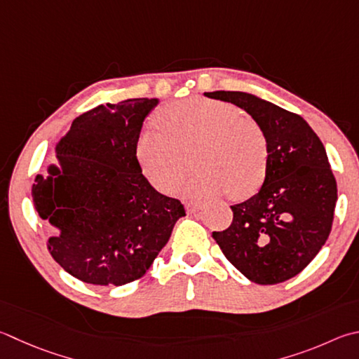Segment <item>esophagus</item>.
Returning <instances> with one entry per match:
<instances>
[{
	"label": "esophagus",
	"instance_id": "34e87169",
	"mask_svg": "<svg viewBox=\"0 0 359 359\" xmlns=\"http://www.w3.org/2000/svg\"><path fill=\"white\" fill-rule=\"evenodd\" d=\"M185 208H187L188 213H196V212L201 210L202 205H201V204H196V202H187Z\"/></svg>",
	"mask_w": 359,
	"mask_h": 359
}]
</instances>
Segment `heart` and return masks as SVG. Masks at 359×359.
Returning <instances> with one entry per match:
<instances>
[{"mask_svg": "<svg viewBox=\"0 0 359 359\" xmlns=\"http://www.w3.org/2000/svg\"><path fill=\"white\" fill-rule=\"evenodd\" d=\"M160 116L165 130L147 127L136 141V160L152 187L171 191L193 153L197 169L174 193L202 199L229 191L246 198L259 190L270 160L259 122L231 103L202 97L171 103Z\"/></svg>", "mask_w": 359, "mask_h": 359, "instance_id": "1", "label": "heart"}]
</instances>
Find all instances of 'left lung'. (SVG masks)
<instances>
[{"label": "left lung", "mask_w": 359, "mask_h": 359, "mask_svg": "<svg viewBox=\"0 0 359 359\" xmlns=\"http://www.w3.org/2000/svg\"><path fill=\"white\" fill-rule=\"evenodd\" d=\"M204 95L245 109L262 126L270 146L262 187L231 205L232 224L213 232V238L250 281H287L317 256L333 226L337 185L322 141L302 116L254 94L215 90Z\"/></svg>", "instance_id": "left-lung-1"}]
</instances>
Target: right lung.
Listing matches in <instances>:
<instances>
[{"instance_id":"right-lung-1","label":"right lung","mask_w":359,"mask_h":359,"mask_svg":"<svg viewBox=\"0 0 359 359\" xmlns=\"http://www.w3.org/2000/svg\"><path fill=\"white\" fill-rule=\"evenodd\" d=\"M158 99L107 103L74 119L56 142V165L37 174L32 201L60 232L48 251L69 275L95 285L141 278L185 217L179 199L142 175L136 141Z\"/></svg>"}]
</instances>
